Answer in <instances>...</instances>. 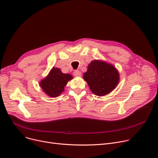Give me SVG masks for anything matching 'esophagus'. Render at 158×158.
I'll return each instance as SVG.
<instances>
[{"mask_svg":"<svg viewBox=\"0 0 158 158\" xmlns=\"http://www.w3.org/2000/svg\"><path fill=\"white\" fill-rule=\"evenodd\" d=\"M74 77H81V72L80 71H74Z\"/></svg>","mask_w":158,"mask_h":158,"instance_id":"obj_1","label":"esophagus"}]
</instances>
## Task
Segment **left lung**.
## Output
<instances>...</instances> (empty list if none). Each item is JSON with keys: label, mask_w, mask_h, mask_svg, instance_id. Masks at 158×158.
<instances>
[{"label": "left lung", "mask_w": 158, "mask_h": 158, "mask_svg": "<svg viewBox=\"0 0 158 158\" xmlns=\"http://www.w3.org/2000/svg\"><path fill=\"white\" fill-rule=\"evenodd\" d=\"M83 78L94 94L104 96L115 89L118 82L119 74L113 65L94 60L88 65Z\"/></svg>", "instance_id": "obj_1"}]
</instances>
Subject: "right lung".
Instances as JSON below:
<instances>
[{
  "instance_id": "1",
  "label": "right lung",
  "mask_w": 158,
  "mask_h": 158,
  "mask_svg": "<svg viewBox=\"0 0 158 158\" xmlns=\"http://www.w3.org/2000/svg\"><path fill=\"white\" fill-rule=\"evenodd\" d=\"M72 78L71 74L63 73L60 69L53 67L47 77L41 80L40 85L48 96L57 97L64 91V87Z\"/></svg>"
}]
</instances>
